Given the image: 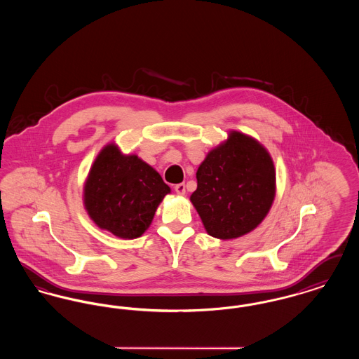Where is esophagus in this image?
Instances as JSON below:
<instances>
[{"label": "esophagus", "mask_w": 359, "mask_h": 359, "mask_svg": "<svg viewBox=\"0 0 359 359\" xmlns=\"http://www.w3.org/2000/svg\"><path fill=\"white\" fill-rule=\"evenodd\" d=\"M175 191H176V194H177V195H180V196L186 195V184H184V183L176 184V186H175Z\"/></svg>", "instance_id": "1"}]
</instances>
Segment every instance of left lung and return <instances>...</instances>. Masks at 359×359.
I'll use <instances>...</instances> for the list:
<instances>
[{
	"instance_id": "left-lung-1",
	"label": "left lung",
	"mask_w": 359,
	"mask_h": 359,
	"mask_svg": "<svg viewBox=\"0 0 359 359\" xmlns=\"http://www.w3.org/2000/svg\"><path fill=\"white\" fill-rule=\"evenodd\" d=\"M191 195L205 231L233 239L255 230L269 212L276 195V172L269 152L256 138L231 130L210 151L196 172Z\"/></svg>"
}]
</instances>
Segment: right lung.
<instances>
[{
  "instance_id": "add662e5",
  "label": "right lung",
  "mask_w": 359,
  "mask_h": 359,
  "mask_svg": "<svg viewBox=\"0 0 359 359\" xmlns=\"http://www.w3.org/2000/svg\"><path fill=\"white\" fill-rule=\"evenodd\" d=\"M171 192L158 172L137 154H123L111 142L98 154L83 187V203L94 223L116 237L135 239L151 226Z\"/></svg>"
}]
</instances>
